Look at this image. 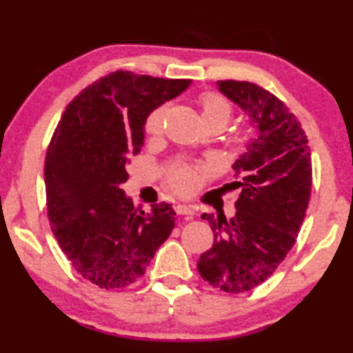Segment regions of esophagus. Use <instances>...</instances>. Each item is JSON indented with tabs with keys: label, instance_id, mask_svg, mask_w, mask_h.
<instances>
[{
	"label": "esophagus",
	"instance_id": "obj_1",
	"mask_svg": "<svg viewBox=\"0 0 353 353\" xmlns=\"http://www.w3.org/2000/svg\"><path fill=\"white\" fill-rule=\"evenodd\" d=\"M175 212H176L178 215H186V216H192V215H194V210H192L190 205H185V204H178V205H175Z\"/></svg>",
	"mask_w": 353,
	"mask_h": 353
}]
</instances>
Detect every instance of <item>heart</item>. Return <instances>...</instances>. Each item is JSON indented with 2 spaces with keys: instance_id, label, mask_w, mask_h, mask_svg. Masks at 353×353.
I'll return each instance as SVG.
<instances>
[{
  "instance_id": "heart-1",
  "label": "heart",
  "mask_w": 353,
  "mask_h": 353,
  "mask_svg": "<svg viewBox=\"0 0 353 353\" xmlns=\"http://www.w3.org/2000/svg\"><path fill=\"white\" fill-rule=\"evenodd\" d=\"M199 104L205 127L212 123H219L225 128L226 123L231 120V115H233V105L221 94L204 93L201 96ZM165 112V105H159V108L151 110L146 120H144V133L149 134V137H156V134L161 133ZM236 143L243 146L245 143V134H238ZM204 172L205 168L202 165H178L167 173V185L175 194L190 196L199 188L201 176L204 175Z\"/></svg>"
}]
</instances>
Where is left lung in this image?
Wrapping results in <instances>:
<instances>
[{
    "label": "left lung",
    "instance_id": "obj_1",
    "mask_svg": "<svg viewBox=\"0 0 353 353\" xmlns=\"http://www.w3.org/2000/svg\"><path fill=\"white\" fill-rule=\"evenodd\" d=\"M219 90L249 114L257 128L234 162L236 215H202L214 245L197 262L210 286L228 294L250 291L273 274L296 243L312 191V154L301 122L286 104L250 81L220 80Z\"/></svg>",
    "mask_w": 353,
    "mask_h": 353
}]
</instances>
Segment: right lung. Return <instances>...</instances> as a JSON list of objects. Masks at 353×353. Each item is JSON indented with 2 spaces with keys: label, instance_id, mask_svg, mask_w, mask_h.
I'll use <instances>...</instances> for the list:
<instances>
[{
  "label": "right lung",
  "instance_id": "add662e5",
  "mask_svg": "<svg viewBox=\"0 0 353 353\" xmlns=\"http://www.w3.org/2000/svg\"><path fill=\"white\" fill-rule=\"evenodd\" d=\"M190 80L117 70L86 86L67 105L45 161L48 219L77 272L101 289L133 284L170 236L175 210L134 209L120 185L125 163L141 151L144 120L185 91Z\"/></svg>",
  "mask_w": 353,
  "mask_h": 353
}]
</instances>
